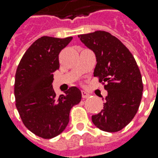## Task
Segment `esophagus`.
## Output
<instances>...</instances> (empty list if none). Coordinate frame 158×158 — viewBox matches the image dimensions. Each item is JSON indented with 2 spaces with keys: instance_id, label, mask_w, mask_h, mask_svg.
I'll return each instance as SVG.
<instances>
[{
  "instance_id": "34e87169",
  "label": "esophagus",
  "mask_w": 158,
  "mask_h": 158,
  "mask_svg": "<svg viewBox=\"0 0 158 158\" xmlns=\"http://www.w3.org/2000/svg\"><path fill=\"white\" fill-rule=\"evenodd\" d=\"M81 95H82V98H83V99H86V98L89 97L90 94L87 92H85V91H81Z\"/></svg>"
}]
</instances>
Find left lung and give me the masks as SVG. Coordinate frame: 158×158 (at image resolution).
I'll return each mask as SVG.
<instances>
[{"mask_svg":"<svg viewBox=\"0 0 158 158\" xmlns=\"http://www.w3.org/2000/svg\"><path fill=\"white\" fill-rule=\"evenodd\" d=\"M79 37L94 52V75L107 91L103 109L92 121L103 131H120L132 121L142 100L143 85L138 65L128 48L108 32L97 30Z\"/></svg>","mask_w":158,"mask_h":158,"instance_id":"1","label":"left lung"}]
</instances>
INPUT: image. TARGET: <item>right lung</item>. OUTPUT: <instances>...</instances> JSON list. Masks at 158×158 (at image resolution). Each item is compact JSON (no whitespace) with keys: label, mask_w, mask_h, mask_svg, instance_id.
I'll return each instance as SVG.
<instances>
[{"label":"right lung","mask_w":158,"mask_h":158,"mask_svg":"<svg viewBox=\"0 0 158 158\" xmlns=\"http://www.w3.org/2000/svg\"><path fill=\"white\" fill-rule=\"evenodd\" d=\"M73 37L42 36L23 56L15 73V106L25 127L35 135L51 139L64 130L72 107L81 101V92L70 87L57 97L53 73L59 69L58 55Z\"/></svg>","instance_id":"right-lung-1"}]
</instances>
